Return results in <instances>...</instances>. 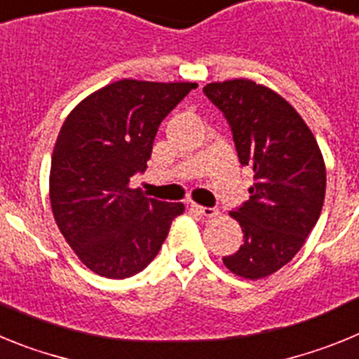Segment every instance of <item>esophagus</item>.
Wrapping results in <instances>:
<instances>
[{
  "label": "esophagus",
  "mask_w": 359,
  "mask_h": 359,
  "mask_svg": "<svg viewBox=\"0 0 359 359\" xmlns=\"http://www.w3.org/2000/svg\"><path fill=\"white\" fill-rule=\"evenodd\" d=\"M190 207H192V210L198 212V214L205 215V217H217L219 215V210L214 207H201V205H196V203H192Z\"/></svg>",
  "instance_id": "obj_1"
}]
</instances>
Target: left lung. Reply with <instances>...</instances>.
<instances>
[{
  "label": "left lung",
  "instance_id": "8db88e82",
  "mask_svg": "<svg viewBox=\"0 0 359 359\" xmlns=\"http://www.w3.org/2000/svg\"><path fill=\"white\" fill-rule=\"evenodd\" d=\"M223 111L241 165L253 169L250 199L230 212L243 244L223 262L231 273L259 280L298 253L325 198V163L315 135L286 98L250 79L203 88Z\"/></svg>",
  "mask_w": 359,
  "mask_h": 359
}]
</instances>
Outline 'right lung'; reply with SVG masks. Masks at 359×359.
Returning <instances> with one entry per match:
<instances>
[{
	"mask_svg": "<svg viewBox=\"0 0 359 359\" xmlns=\"http://www.w3.org/2000/svg\"><path fill=\"white\" fill-rule=\"evenodd\" d=\"M194 88L123 79L86 97L62 123L50 169L52 212L66 243L100 277L142 271L185 210L129 182L147 169L161 120Z\"/></svg>",
	"mask_w": 359,
	"mask_h": 359,
	"instance_id": "obj_1",
	"label": "right lung"
}]
</instances>
